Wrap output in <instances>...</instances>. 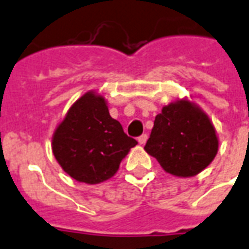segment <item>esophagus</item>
<instances>
[{
  "mask_svg": "<svg viewBox=\"0 0 249 249\" xmlns=\"http://www.w3.org/2000/svg\"><path fill=\"white\" fill-rule=\"evenodd\" d=\"M146 140H148V135H146V134H142V136H139V138H138L139 144H145Z\"/></svg>",
  "mask_w": 249,
  "mask_h": 249,
  "instance_id": "obj_1",
  "label": "esophagus"
}]
</instances>
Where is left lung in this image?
Returning a JSON list of instances; mask_svg holds the SVG:
<instances>
[{"label": "left lung", "instance_id": "8db88e82", "mask_svg": "<svg viewBox=\"0 0 249 249\" xmlns=\"http://www.w3.org/2000/svg\"><path fill=\"white\" fill-rule=\"evenodd\" d=\"M144 149L166 173L194 177L214 160L218 138L211 119L188 100L162 107Z\"/></svg>", "mask_w": 249, "mask_h": 249}]
</instances>
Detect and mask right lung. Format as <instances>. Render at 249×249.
I'll return each instance as SVG.
<instances>
[{"mask_svg": "<svg viewBox=\"0 0 249 249\" xmlns=\"http://www.w3.org/2000/svg\"><path fill=\"white\" fill-rule=\"evenodd\" d=\"M135 139L109 114L103 96L87 92L75 101L52 140L55 160L75 180L97 184L110 179Z\"/></svg>", "mask_w": 249, "mask_h": 249, "instance_id": "obj_1", "label": "right lung"}]
</instances>
